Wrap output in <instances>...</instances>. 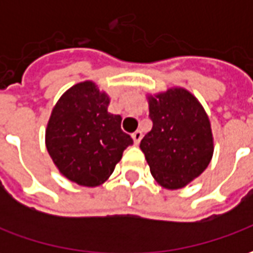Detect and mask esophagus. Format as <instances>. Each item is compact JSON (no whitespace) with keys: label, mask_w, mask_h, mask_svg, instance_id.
Here are the masks:
<instances>
[{"label":"esophagus","mask_w":253,"mask_h":253,"mask_svg":"<svg viewBox=\"0 0 253 253\" xmlns=\"http://www.w3.org/2000/svg\"><path fill=\"white\" fill-rule=\"evenodd\" d=\"M132 139H134V143L135 145H138V143L141 142V139H142V132L141 131H135V132H132Z\"/></svg>","instance_id":"34e87169"}]
</instances>
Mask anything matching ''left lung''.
I'll return each instance as SVG.
<instances>
[{
    "mask_svg": "<svg viewBox=\"0 0 253 253\" xmlns=\"http://www.w3.org/2000/svg\"><path fill=\"white\" fill-rule=\"evenodd\" d=\"M152 130L139 148L160 184L177 190L206 169L214 152L210 121L203 107L181 88L149 97Z\"/></svg>",
    "mask_w": 253,
    "mask_h": 253,
    "instance_id": "obj_1",
    "label": "left lung"
}]
</instances>
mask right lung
Here are the masks:
<instances>
[{"label": "right lung", "instance_id": "right-lung-1", "mask_svg": "<svg viewBox=\"0 0 253 253\" xmlns=\"http://www.w3.org/2000/svg\"><path fill=\"white\" fill-rule=\"evenodd\" d=\"M110 99L92 81L74 85L52 110L46 146L63 176L80 186L104 183L132 138L121 128L122 116L110 114Z\"/></svg>", "mask_w": 253, "mask_h": 253}]
</instances>
